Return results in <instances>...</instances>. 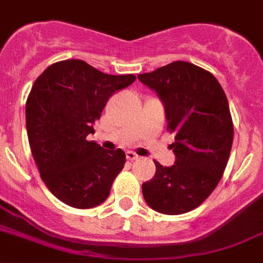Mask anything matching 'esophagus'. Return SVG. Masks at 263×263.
<instances>
[{
    "instance_id": "esophagus-1",
    "label": "esophagus",
    "mask_w": 263,
    "mask_h": 263,
    "mask_svg": "<svg viewBox=\"0 0 263 263\" xmlns=\"http://www.w3.org/2000/svg\"><path fill=\"white\" fill-rule=\"evenodd\" d=\"M125 156H127V160H129V161H134V160H138L139 156L136 154H135L134 151H127V154H125Z\"/></svg>"
}]
</instances>
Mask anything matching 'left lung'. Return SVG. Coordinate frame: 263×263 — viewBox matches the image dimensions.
<instances>
[{
	"instance_id": "left-lung-1",
	"label": "left lung",
	"mask_w": 263,
	"mask_h": 263,
	"mask_svg": "<svg viewBox=\"0 0 263 263\" xmlns=\"http://www.w3.org/2000/svg\"><path fill=\"white\" fill-rule=\"evenodd\" d=\"M138 78L157 93L166 129L176 134L170 145L175 164L155 161L154 179L143 182L145 202L171 216L193 211L214 191L229 160L234 132L227 95L211 72L182 61Z\"/></svg>"
}]
</instances>
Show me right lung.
<instances>
[{
  "label": "right lung",
  "instance_id": "add662e5",
  "mask_svg": "<svg viewBox=\"0 0 263 263\" xmlns=\"http://www.w3.org/2000/svg\"><path fill=\"white\" fill-rule=\"evenodd\" d=\"M135 79L68 59L49 66L34 82L26 100L29 144L41 179L65 204L90 209L108 197L125 154L103 149L87 136L109 97Z\"/></svg>",
  "mask_w": 263,
  "mask_h": 263
}]
</instances>
